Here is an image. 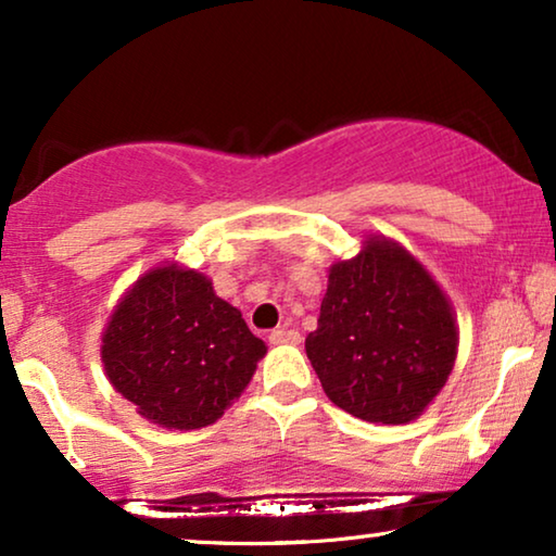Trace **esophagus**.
Masks as SVG:
<instances>
[{
  "mask_svg": "<svg viewBox=\"0 0 556 556\" xmlns=\"http://www.w3.org/2000/svg\"><path fill=\"white\" fill-rule=\"evenodd\" d=\"M271 345H296L300 342V332L292 330V327H277V330L269 332Z\"/></svg>",
  "mask_w": 556,
  "mask_h": 556,
  "instance_id": "34e87169",
  "label": "esophagus"
}]
</instances>
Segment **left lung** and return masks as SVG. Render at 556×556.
Listing matches in <instances>:
<instances>
[{"label": "left lung", "mask_w": 556, "mask_h": 556, "mask_svg": "<svg viewBox=\"0 0 556 556\" xmlns=\"http://www.w3.org/2000/svg\"><path fill=\"white\" fill-rule=\"evenodd\" d=\"M304 350L338 408L367 424H410L456 363V312L408 249L370 233L353 260L330 267Z\"/></svg>", "instance_id": "1"}]
</instances>
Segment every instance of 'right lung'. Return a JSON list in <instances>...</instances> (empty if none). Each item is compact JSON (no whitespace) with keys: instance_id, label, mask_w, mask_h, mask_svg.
Segmentation results:
<instances>
[{"instance_id":"obj_1","label":"right lung","mask_w":556,"mask_h":556,"mask_svg":"<svg viewBox=\"0 0 556 556\" xmlns=\"http://www.w3.org/2000/svg\"><path fill=\"white\" fill-rule=\"evenodd\" d=\"M267 345L197 269L163 262L115 304L100 359L148 424L197 431L244 393Z\"/></svg>"}]
</instances>
